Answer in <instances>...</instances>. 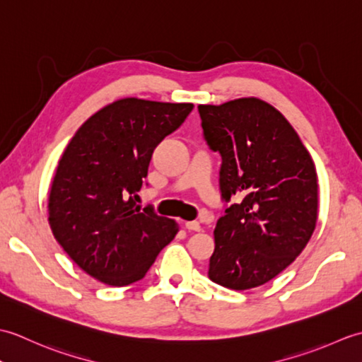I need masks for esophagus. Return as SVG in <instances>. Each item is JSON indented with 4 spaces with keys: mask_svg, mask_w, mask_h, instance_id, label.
<instances>
[{
    "mask_svg": "<svg viewBox=\"0 0 362 362\" xmlns=\"http://www.w3.org/2000/svg\"><path fill=\"white\" fill-rule=\"evenodd\" d=\"M185 227L188 230H191V232H201V230H202L201 222H197V221H188V222H185Z\"/></svg>",
    "mask_w": 362,
    "mask_h": 362,
    "instance_id": "1",
    "label": "esophagus"
}]
</instances>
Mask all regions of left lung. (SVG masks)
I'll list each match as a JSON object with an SVG mask.
<instances>
[{"label":"left lung","instance_id":"1","mask_svg":"<svg viewBox=\"0 0 362 362\" xmlns=\"http://www.w3.org/2000/svg\"><path fill=\"white\" fill-rule=\"evenodd\" d=\"M197 110L204 140L222 158L219 189L226 202L209 276L235 291L261 286L300 255L316 228V166L288 119L261 99ZM232 195L242 201L228 206Z\"/></svg>","mask_w":362,"mask_h":362}]
</instances>
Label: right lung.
<instances>
[{"mask_svg": "<svg viewBox=\"0 0 362 362\" xmlns=\"http://www.w3.org/2000/svg\"><path fill=\"white\" fill-rule=\"evenodd\" d=\"M193 104L126 98L79 127L59 161L48 199L49 226L83 272L110 286L141 280L179 232L153 206L136 205L152 152Z\"/></svg>", "mask_w": 362, "mask_h": 362, "instance_id": "1", "label": "right lung"}]
</instances>
